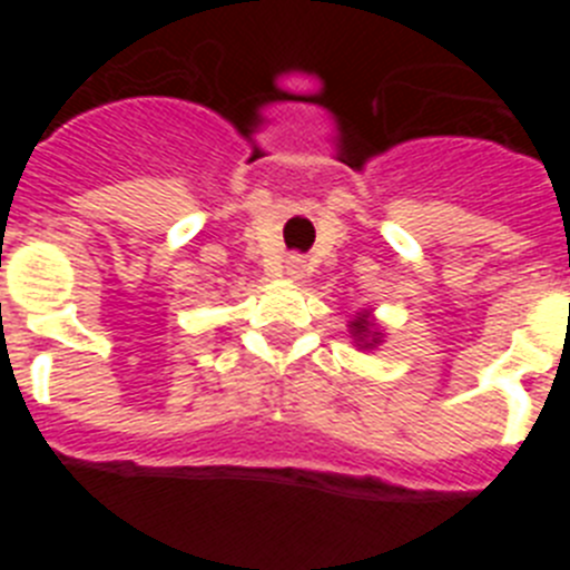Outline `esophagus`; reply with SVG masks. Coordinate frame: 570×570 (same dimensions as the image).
<instances>
[{
	"label": "esophagus",
	"instance_id": "1",
	"mask_svg": "<svg viewBox=\"0 0 570 570\" xmlns=\"http://www.w3.org/2000/svg\"><path fill=\"white\" fill-rule=\"evenodd\" d=\"M302 268H305V262L299 259V256H288V262H285V271H288V276H302Z\"/></svg>",
	"mask_w": 570,
	"mask_h": 570
}]
</instances>
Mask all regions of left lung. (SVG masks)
<instances>
[{"label": "left lung", "mask_w": 570, "mask_h": 570, "mask_svg": "<svg viewBox=\"0 0 570 570\" xmlns=\"http://www.w3.org/2000/svg\"><path fill=\"white\" fill-rule=\"evenodd\" d=\"M347 328H351V336H354L356 345H360L362 351H367V347H376L382 342V331L376 328V322H374V316H371V311H362V314L356 316L351 325H347Z\"/></svg>", "instance_id": "obj_1"}]
</instances>
